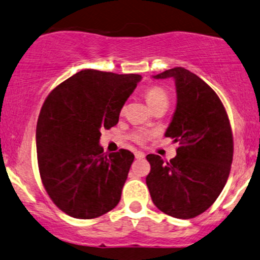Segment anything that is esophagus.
I'll return each instance as SVG.
<instances>
[{
	"mask_svg": "<svg viewBox=\"0 0 260 260\" xmlns=\"http://www.w3.org/2000/svg\"><path fill=\"white\" fill-rule=\"evenodd\" d=\"M136 159H138V160H140V159H144L145 157V154L144 153H142V151H136Z\"/></svg>",
	"mask_w": 260,
	"mask_h": 260,
	"instance_id": "34e87169",
	"label": "esophagus"
}]
</instances>
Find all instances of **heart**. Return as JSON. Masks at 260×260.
Masks as SVG:
<instances>
[{
  "mask_svg": "<svg viewBox=\"0 0 260 260\" xmlns=\"http://www.w3.org/2000/svg\"><path fill=\"white\" fill-rule=\"evenodd\" d=\"M145 100H147V103L149 104V106H150L151 109H154V107H156L157 105H161V104H169V96L168 94H166V91L164 90L162 88L156 85L150 86V88H148L147 90H145ZM151 136H153L151 132L140 129L136 131V132L132 134V138L134 139V142L142 144L145 140L150 138Z\"/></svg>",
  "mask_w": 260,
  "mask_h": 260,
  "instance_id": "1",
  "label": "heart"
}]
</instances>
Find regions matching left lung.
I'll return each mask as SVG.
<instances>
[{
  "label": "left lung",
  "instance_id": "1",
  "mask_svg": "<svg viewBox=\"0 0 260 260\" xmlns=\"http://www.w3.org/2000/svg\"><path fill=\"white\" fill-rule=\"evenodd\" d=\"M154 78L175 79L177 106L165 137L178 148L170 161L148 155L147 186L159 210L192 219L210 208L225 187L234 156L231 126L216 92L194 73L175 67Z\"/></svg>",
  "mask_w": 260,
  "mask_h": 260
}]
</instances>
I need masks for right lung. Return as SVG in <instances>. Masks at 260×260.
<instances>
[{
  "label": "right lung",
  "instance_id": "right-lung-1",
  "mask_svg": "<svg viewBox=\"0 0 260 260\" xmlns=\"http://www.w3.org/2000/svg\"><path fill=\"white\" fill-rule=\"evenodd\" d=\"M139 74L84 70L50 92L37 124L41 181L56 207L76 219H94L121 199L134 155L105 154L101 131L116 126Z\"/></svg>",
  "mask_w": 260,
  "mask_h": 260
}]
</instances>
